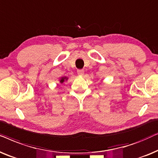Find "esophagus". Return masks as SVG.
<instances>
[{
    "instance_id": "34e87169",
    "label": "esophagus",
    "mask_w": 158,
    "mask_h": 158,
    "mask_svg": "<svg viewBox=\"0 0 158 158\" xmlns=\"http://www.w3.org/2000/svg\"><path fill=\"white\" fill-rule=\"evenodd\" d=\"M77 73L79 76H83L84 73H85V71L83 69H79V70H77Z\"/></svg>"
}]
</instances>
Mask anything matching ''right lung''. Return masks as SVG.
Returning a JSON list of instances; mask_svg holds the SVG:
<instances>
[{
  "label": "right lung",
  "instance_id": "add662e5",
  "mask_svg": "<svg viewBox=\"0 0 158 158\" xmlns=\"http://www.w3.org/2000/svg\"><path fill=\"white\" fill-rule=\"evenodd\" d=\"M68 79H69V78H68V77H61V78H60V84H63V83L65 81H67V80H68Z\"/></svg>",
  "mask_w": 158,
  "mask_h": 158
}]
</instances>
